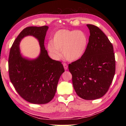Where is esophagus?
Listing matches in <instances>:
<instances>
[{"label": "esophagus", "instance_id": "esophagus-1", "mask_svg": "<svg viewBox=\"0 0 126 126\" xmlns=\"http://www.w3.org/2000/svg\"><path fill=\"white\" fill-rule=\"evenodd\" d=\"M63 66H64V69L65 70H67V69H68V65L66 64H65V63H63Z\"/></svg>", "mask_w": 126, "mask_h": 126}]
</instances>
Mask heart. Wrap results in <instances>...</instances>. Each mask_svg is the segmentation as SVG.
<instances>
[{
  "label": "heart",
  "mask_w": 126,
  "mask_h": 126,
  "mask_svg": "<svg viewBox=\"0 0 126 126\" xmlns=\"http://www.w3.org/2000/svg\"><path fill=\"white\" fill-rule=\"evenodd\" d=\"M87 37L82 31L62 29L55 33L47 49L52 57L58 60L61 56V51L65 60L75 61L81 58L87 45Z\"/></svg>",
  "instance_id": "heart-1"
}]
</instances>
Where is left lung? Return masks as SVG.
<instances>
[{
	"label": "left lung",
	"mask_w": 126,
	"mask_h": 126,
	"mask_svg": "<svg viewBox=\"0 0 126 126\" xmlns=\"http://www.w3.org/2000/svg\"><path fill=\"white\" fill-rule=\"evenodd\" d=\"M90 36L81 58L69 64L75 90L87 100H96L106 94L115 73L113 45L97 26L87 24Z\"/></svg>",
	"instance_id": "8db88e82"
}]
</instances>
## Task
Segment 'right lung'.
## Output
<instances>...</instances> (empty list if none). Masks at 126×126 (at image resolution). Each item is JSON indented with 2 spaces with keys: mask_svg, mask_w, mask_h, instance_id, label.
Listing matches in <instances>:
<instances>
[{
  "mask_svg": "<svg viewBox=\"0 0 126 126\" xmlns=\"http://www.w3.org/2000/svg\"><path fill=\"white\" fill-rule=\"evenodd\" d=\"M47 26H30L18 36L11 48L9 58V76L16 90L25 100L33 104H45L54 97L58 82L64 72L60 62L52 60L44 47ZM31 35L39 42L41 49L37 58L21 56L20 43L25 36Z\"/></svg>",
  "mask_w": 126,
  "mask_h": 126,
  "instance_id": "obj_1",
  "label": "right lung"
}]
</instances>
